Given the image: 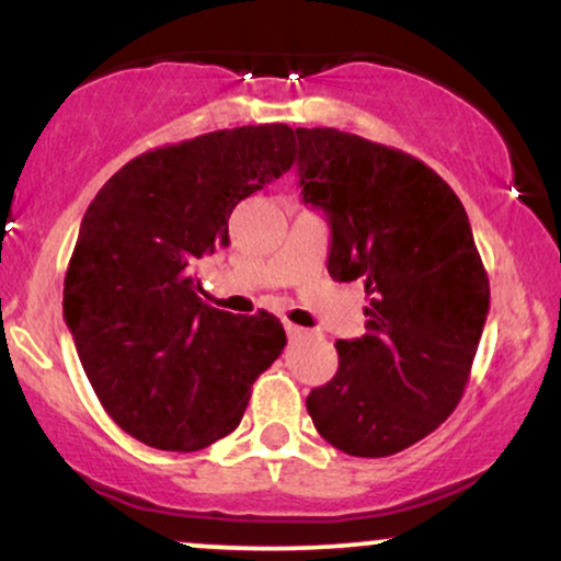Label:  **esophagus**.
Wrapping results in <instances>:
<instances>
[{
  "label": "esophagus",
  "mask_w": 561,
  "mask_h": 561,
  "mask_svg": "<svg viewBox=\"0 0 561 561\" xmlns=\"http://www.w3.org/2000/svg\"><path fill=\"white\" fill-rule=\"evenodd\" d=\"M285 332H287L289 340L302 337V334H306V330H302V327H298V324H293V321H285Z\"/></svg>",
  "instance_id": "obj_1"
}]
</instances>
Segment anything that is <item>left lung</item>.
<instances>
[{
    "label": "left lung",
    "mask_w": 561,
    "mask_h": 561,
    "mask_svg": "<svg viewBox=\"0 0 561 561\" xmlns=\"http://www.w3.org/2000/svg\"><path fill=\"white\" fill-rule=\"evenodd\" d=\"M302 199L330 216V274L364 282L366 334L306 398L343 454L382 459L454 414L491 285L461 199L422 160L340 128H295Z\"/></svg>",
    "instance_id": "left-lung-1"
}]
</instances>
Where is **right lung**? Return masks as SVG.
<instances>
[{
    "label": "right lung",
    "mask_w": 561,
    "mask_h": 561,
    "mask_svg": "<svg viewBox=\"0 0 561 561\" xmlns=\"http://www.w3.org/2000/svg\"><path fill=\"white\" fill-rule=\"evenodd\" d=\"M293 160L287 124L221 128L128 160L83 214L66 324L102 409L147 446L190 454L237 430L285 347L279 319L218 311L192 272L229 244L237 203Z\"/></svg>",
    "instance_id": "right-lung-1"
}]
</instances>
